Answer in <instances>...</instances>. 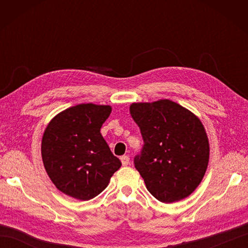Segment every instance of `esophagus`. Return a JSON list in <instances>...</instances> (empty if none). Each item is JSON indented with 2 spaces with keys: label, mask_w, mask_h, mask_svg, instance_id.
<instances>
[{
  "label": "esophagus",
  "mask_w": 248,
  "mask_h": 248,
  "mask_svg": "<svg viewBox=\"0 0 248 248\" xmlns=\"http://www.w3.org/2000/svg\"><path fill=\"white\" fill-rule=\"evenodd\" d=\"M120 161H121V163H123L124 166H127L130 163V157L128 155H123V156H120Z\"/></svg>",
  "instance_id": "esophagus-1"
}]
</instances>
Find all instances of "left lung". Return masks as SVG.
<instances>
[{
    "instance_id": "obj_1",
    "label": "left lung",
    "mask_w": 248,
    "mask_h": 248,
    "mask_svg": "<svg viewBox=\"0 0 248 248\" xmlns=\"http://www.w3.org/2000/svg\"><path fill=\"white\" fill-rule=\"evenodd\" d=\"M130 114L144 140L134 166L147 189L165 203L191 195L209 162V141L200 120L170 100L133 103Z\"/></svg>"
}]
</instances>
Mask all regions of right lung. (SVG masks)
Segmentation results:
<instances>
[{
    "label": "right lung",
    "instance_id": "add662e5",
    "mask_svg": "<svg viewBox=\"0 0 248 248\" xmlns=\"http://www.w3.org/2000/svg\"><path fill=\"white\" fill-rule=\"evenodd\" d=\"M112 108L78 104L65 109L46 127L41 155L50 179L61 192L89 200L108 186L121 162L100 133Z\"/></svg>",
    "mask_w": 248,
    "mask_h": 248
}]
</instances>
